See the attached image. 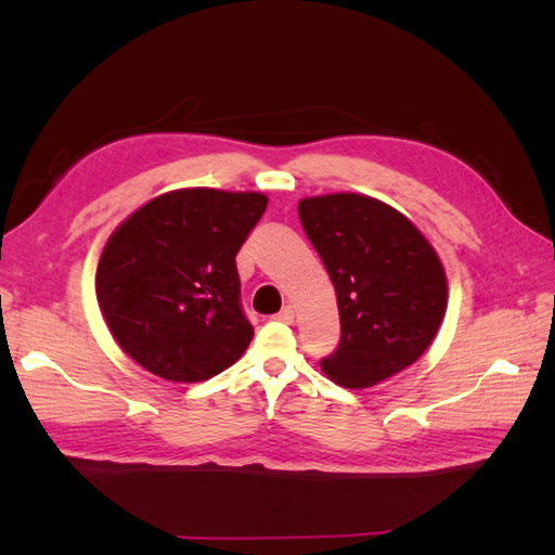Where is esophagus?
Returning a JSON list of instances; mask_svg holds the SVG:
<instances>
[{"label":"esophagus","mask_w":555,"mask_h":555,"mask_svg":"<svg viewBox=\"0 0 555 555\" xmlns=\"http://www.w3.org/2000/svg\"><path fill=\"white\" fill-rule=\"evenodd\" d=\"M274 320H279V322H286V324H291L293 320H296V310H293V305H286L284 310H281Z\"/></svg>","instance_id":"esophagus-1"}]
</instances>
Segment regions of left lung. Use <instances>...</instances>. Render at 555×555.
<instances>
[{
  "label": "left lung",
  "instance_id": "8db88e82",
  "mask_svg": "<svg viewBox=\"0 0 555 555\" xmlns=\"http://www.w3.org/2000/svg\"><path fill=\"white\" fill-rule=\"evenodd\" d=\"M298 215L336 288L340 344L322 360L328 379L364 388L410 367L448 305L429 241L398 209L358 193L305 197Z\"/></svg>",
  "mask_w": 555,
  "mask_h": 555
}]
</instances>
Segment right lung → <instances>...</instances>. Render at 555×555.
<instances>
[{
	"label": "right lung",
	"instance_id": "right-lung-1",
	"mask_svg": "<svg viewBox=\"0 0 555 555\" xmlns=\"http://www.w3.org/2000/svg\"><path fill=\"white\" fill-rule=\"evenodd\" d=\"M267 209L262 193L183 188L135 209L98 264V302L116 344L169 382H205L253 340L235 255Z\"/></svg>",
	"mask_w": 555,
	"mask_h": 555
}]
</instances>
